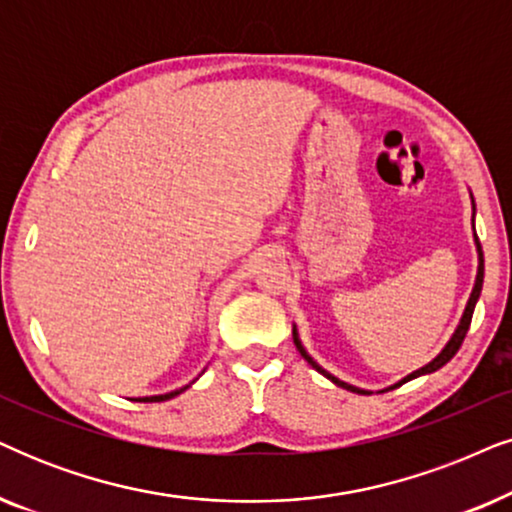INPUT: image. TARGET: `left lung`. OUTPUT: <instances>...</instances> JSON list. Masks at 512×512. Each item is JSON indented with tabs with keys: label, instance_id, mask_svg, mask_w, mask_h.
Listing matches in <instances>:
<instances>
[{
	"label": "left lung",
	"instance_id": "1",
	"mask_svg": "<svg viewBox=\"0 0 512 512\" xmlns=\"http://www.w3.org/2000/svg\"><path fill=\"white\" fill-rule=\"evenodd\" d=\"M475 207V204H473ZM475 242H477V251H480V268H477V280H475V287H473V294H470V298H468V305H466V313H463V317H461V324H459V329H456V334L451 336V341L447 343V348L442 350L440 355L435 357L433 362L430 364H426V367H421L418 371H414V374H409L407 378H404L402 383H407V381H411V378H416V376H421V374H430V371H435V369H440L442 364H447L451 357H454L456 353H459V348H461V343H463V338H466V334H468V329H470V322H473V310H475V303H477V298H480V291H482V282H484V256H482V244H480V240H477V235H475ZM294 343H296V348H298V353H301L305 360H308V364H313V367L320 371V374H324L327 378H331V381L336 383V386H341V388H345V390H350V393H362V395H367L364 393V390H360V388H353V386H348V383H343V381H338V378H334L331 374H327V371H324L320 364H315L313 362V357H308V353H305L303 350V345H301V341H298V336H296V331H294ZM400 383V386H402ZM397 388V386H395Z\"/></svg>",
	"mask_w": 512,
	"mask_h": 512
}]
</instances>
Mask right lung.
Wrapping results in <instances>:
<instances>
[{
    "instance_id": "1",
    "label": "right lung",
    "mask_w": 512,
    "mask_h": 512,
    "mask_svg": "<svg viewBox=\"0 0 512 512\" xmlns=\"http://www.w3.org/2000/svg\"><path fill=\"white\" fill-rule=\"evenodd\" d=\"M185 390V388H183ZM183 390H176V393H169V395H157V397H141L138 402H164V400H171V397H176L178 393H183Z\"/></svg>"
}]
</instances>
